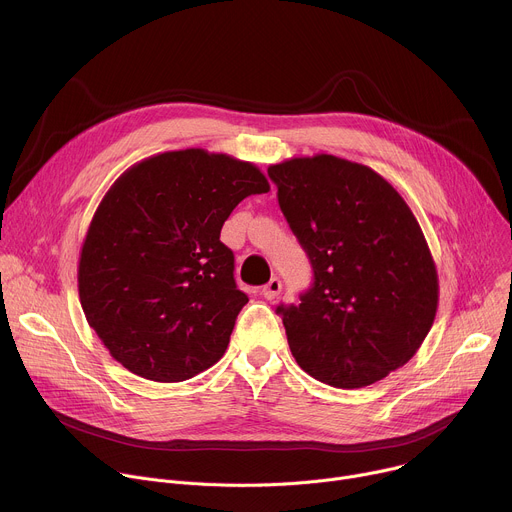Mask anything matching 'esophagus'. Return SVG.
<instances>
[{"label":"esophagus","instance_id":"1","mask_svg":"<svg viewBox=\"0 0 512 512\" xmlns=\"http://www.w3.org/2000/svg\"><path fill=\"white\" fill-rule=\"evenodd\" d=\"M279 294H281V281H279L277 277H271L269 283L263 285L261 296H263L265 300H275Z\"/></svg>","mask_w":512,"mask_h":512}]
</instances>
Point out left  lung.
Segmentation results:
<instances>
[{
	"label": "left lung",
	"mask_w": 512,
	"mask_h": 512,
	"mask_svg": "<svg viewBox=\"0 0 512 512\" xmlns=\"http://www.w3.org/2000/svg\"><path fill=\"white\" fill-rule=\"evenodd\" d=\"M267 174L314 271L300 304L275 310L291 354L338 389L385 379L417 352L437 310L417 218L383 176L336 156L294 158Z\"/></svg>",
	"instance_id": "left-lung-1"
}]
</instances>
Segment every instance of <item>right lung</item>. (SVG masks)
Listing matches in <instances>:
<instances>
[{"label": "right lung", "instance_id": "1", "mask_svg": "<svg viewBox=\"0 0 512 512\" xmlns=\"http://www.w3.org/2000/svg\"><path fill=\"white\" fill-rule=\"evenodd\" d=\"M263 192L257 166L204 150L152 156L111 186L83 243L79 296L127 371L178 383L221 360L249 302L221 229L243 198Z\"/></svg>", "mask_w": 512, "mask_h": 512}]
</instances>
